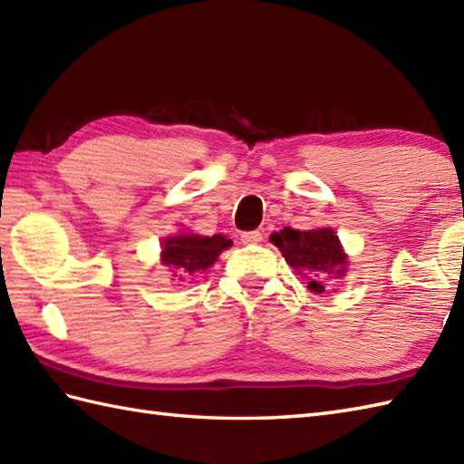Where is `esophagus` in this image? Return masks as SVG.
<instances>
[{"instance_id": "34e87169", "label": "esophagus", "mask_w": 464, "mask_h": 464, "mask_svg": "<svg viewBox=\"0 0 464 464\" xmlns=\"http://www.w3.org/2000/svg\"><path fill=\"white\" fill-rule=\"evenodd\" d=\"M261 239H263V235L259 231H247L241 235V241L245 245H257V243H261Z\"/></svg>"}]
</instances>
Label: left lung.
<instances>
[{
	"instance_id": "left-lung-1",
	"label": "left lung",
	"mask_w": 464,
	"mask_h": 464,
	"mask_svg": "<svg viewBox=\"0 0 464 464\" xmlns=\"http://www.w3.org/2000/svg\"><path fill=\"white\" fill-rule=\"evenodd\" d=\"M271 243L279 247L291 267L307 279L313 293H324V279H334L347 273V255L333 229L299 231L285 227L271 235Z\"/></svg>"
}]
</instances>
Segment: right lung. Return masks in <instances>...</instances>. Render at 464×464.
<instances>
[{
	"label": "right lung",
	"instance_id": "1",
	"mask_svg": "<svg viewBox=\"0 0 464 464\" xmlns=\"http://www.w3.org/2000/svg\"><path fill=\"white\" fill-rule=\"evenodd\" d=\"M161 247V263L167 265L179 281H185L195 273L209 269L217 257L227 247H231V239H227L221 233L213 235V237L179 233L173 237H165Z\"/></svg>",
	"mask_w": 464,
	"mask_h": 464
}]
</instances>
